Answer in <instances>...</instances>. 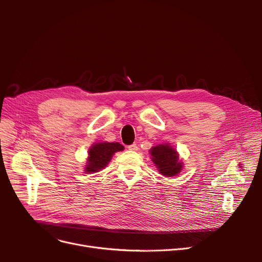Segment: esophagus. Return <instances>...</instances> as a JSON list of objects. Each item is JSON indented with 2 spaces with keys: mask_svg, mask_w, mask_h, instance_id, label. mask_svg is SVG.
<instances>
[{
  "mask_svg": "<svg viewBox=\"0 0 262 262\" xmlns=\"http://www.w3.org/2000/svg\"><path fill=\"white\" fill-rule=\"evenodd\" d=\"M127 147H128V149H130V150H138V146H137L136 143L130 144V145H128Z\"/></svg>",
  "mask_w": 262,
  "mask_h": 262,
  "instance_id": "esophagus-1",
  "label": "esophagus"
}]
</instances>
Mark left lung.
I'll return each instance as SVG.
<instances>
[{"mask_svg": "<svg viewBox=\"0 0 262 262\" xmlns=\"http://www.w3.org/2000/svg\"><path fill=\"white\" fill-rule=\"evenodd\" d=\"M149 154L150 159L161 175L172 177L182 172L184 162L180 160V154L170 143L167 142L153 146L149 149Z\"/></svg>", "mask_w": 262, "mask_h": 262, "instance_id": "obj_1", "label": "left lung"}]
</instances>
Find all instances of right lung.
<instances>
[{
    "label": "right lung",
    "mask_w": 262,
    "mask_h": 262,
    "mask_svg": "<svg viewBox=\"0 0 262 262\" xmlns=\"http://www.w3.org/2000/svg\"><path fill=\"white\" fill-rule=\"evenodd\" d=\"M124 146L118 142H98L93 143L88 150L87 162L85 166V172L96 173L107 167L113 156L117 152H121Z\"/></svg>",
    "instance_id": "right-lung-1"
}]
</instances>
